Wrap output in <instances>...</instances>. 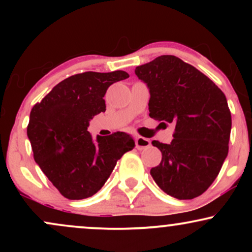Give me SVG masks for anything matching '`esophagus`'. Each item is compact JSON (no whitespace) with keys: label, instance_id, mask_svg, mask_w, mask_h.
Wrapping results in <instances>:
<instances>
[{"label":"esophagus","instance_id":"esophagus-1","mask_svg":"<svg viewBox=\"0 0 252 252\" xmlns=\"http://www.w3.org/2000/svg\"><path fill=\"white\" fill-rule=\"evenodd\" d=\"M135 143H136V148L138 150H142V149H146L150 147V141L148 138H144L142 136H137L135 140Z\"/></svg>","mask_w":252,"mask_h":252}]
</instances>
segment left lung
<instances>
[{
  "label": "left lung",
  "mask_w": 252,
  "mask_h": 252,
  "mask_svg": "<svg viewBox=\"0 0 252 252\" xmlns=\"http://www.w3.org/2000/svg\"><path fill=\"white\" fill-rule=\"evenodd\" d=\"M135 74L149 89V116L175 124L169 144L153 141L162 153L150 169L154 181L176 199H193L215 181L226 158L231 112L225 94L194 66L161 56L137 66Z\"/></svg>",
  "instance_id": "left-lung-1"
}]
</instances>
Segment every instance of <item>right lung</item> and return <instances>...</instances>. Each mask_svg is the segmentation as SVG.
I'll return each mask as SVG.
<instances>
[{"label": "right lung", "mask_w": 252, "mask_h": 252, "mask_svg": "<svg viewBox=\"0 0 252 252\" xmlns=\"http://www.w3.org/2000/svg\"><path fill=\"white\" fill-rule=\"evenodd\" d=\"M129 78L124 71L84 72L57 84L31 111L27 136L34 160L65 198L92 196L103 187L124 153L134 149L126 132L97 136L90 121L105 111L106 90Z\"/></svg>", "instance_id": "1"}]
</instances>
